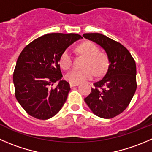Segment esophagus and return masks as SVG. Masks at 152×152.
<instances>
[{
    "label": "esophagus",
    "instance_id": "obj_1",
    "mask_svg": "<svg viewBox=\"0 0 152 152\" xmlns=\"http://www.w3.org/2000/svg\"><path fill=\"white\" fill-rule=\"evenodd\" d=\"M79 84H74V83H70V86L71 87H77V86H79Z\"/></svg>",
    "mask_w": 152,
    "mask_h": 152
}]
</instances>
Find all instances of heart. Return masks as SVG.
Listing matches in <instances>:
<instances>
[{"instance_id": "heart-1", "label": "heart", "mask_w": 152, "mask_h": 152, "mask_svg": "<svg viewBox=\"0 0 152 152\" xmlns=\"http://www.w3.org/2000/svg\"><path fill=\"white\" fill-rule=\"evenodd\" d=\"M77 51L87 57L84 67L85 69H74L65 75L66 80L70 83L79 84L94 78V71L96 75H102L107 67V59L105 56L99 53V47L95 43L86 42L81 44ZM73 64V56L69 50H66L60 57V65L64 70L70 68Z\"/></svg>"}]
</instances>
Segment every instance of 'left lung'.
<instances>
[{
	"instance_id": "1",
	"label": "left lung",
	"mask_w": 152,
	"mask_h": 152,
	"mask_svg": "<svg viewBox=\"0 0 152 152\" xmlns=\"http://www.w3.org/2000/svg\"><path fill=\"white\" fill-rule=\"evenodd\" d=\"M83 37L95 42L106 53L109 65L102 79L85 102L98 117L110 119L121 113L130 103L137 89L135 61L119 42L100 33H85Z\"/></svg>"
}]
</instances>
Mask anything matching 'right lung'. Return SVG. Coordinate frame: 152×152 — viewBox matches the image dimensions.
<instances>
[{
	"label": "right lung",
	"mask_w": 152,
	"mask_h": 152,
	"mask_svg": "<svg viewBox=\"0 0 152 152\" xmlns=\"http://www.w3.org/2000/svg\"><path fill=\"white\" fill-rule=\"evenodd\" d=\"M82 39L75 33H50L35 39L22 50L16 62L13 83L16 99L32 117L48 120L67 100L70 85L61 79L59 61L69 46ZM58 83L57 87L52 86Z\"/></svg>",
	"instance_id": "obj_1"
}]
</instances>
